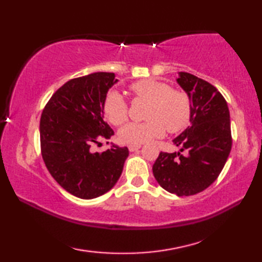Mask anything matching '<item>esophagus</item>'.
<instances>
[{"label":"esophagus","mask_w":262,"mask_h":262,"mask_svg":"<svg viewBox=\"0 0 262 262\" xmlns=\"http://www.w3.org/2000/svg\"><path fill=\"white\" fill-rule=\"evenodd\" d=\"M142 146L141 145H129L128 146V149H129L130 152H135L137 149H140Z\"/></svg>","instance_id":"34e87169"}]
</instances>
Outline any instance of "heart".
I'll return each instance as SVG.
<instances>
[{
  "mask_svg": "<svg viewBox=\"0 0 262 262\" xmlns=\"http://www.w3.org/2000/svg\"><path fill=\"white\" fill-rule=\"evenodd\" d=\"M130 91L135 98L144 99L151 102L144 122H129L119 130V140L132 145L153 141L162 137L168 129L170 133H178L185 129L191 118V101L187 93L172 90L166 83L144 79L130 85ZM129 107L117 90L108 92L103 101V114L115 126H120L128 119Z\"/></svg>",
  "mask_w": 262,
  "mask_h": 262,
  "instance_id": "obj_1",
  "label": "heart"
}]
</instances>
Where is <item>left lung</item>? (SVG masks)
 <instances>
[{"label": "left lung", "instance_id": "left-lung-1", "mask_svg": "<svg viewBox=\"0 0 262 262\" xmlns=\"http://www.w3.org/2000/svg\"><path fill=\"white\" fill-rule=\"evenodd\" d=\"M191 101L190 126L176 137L179 152H161L153 164L159 185L177 196H192L213 183L232 147L230 111L224 97L207 81L179 72L177 79Z\"/></svg>", "mask_w": 262, "mask_h": 262}]
</instances>
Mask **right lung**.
I'll use <instances>...</instances> for the list:
<instances>
[{
  "label": "right lung",
  "instance_id": "right-lung-1",
  "mask_svg": "<svg viewBox=\"0 0 262 262\" xmlns=\"http://www.w3.org/2000/svg\"><path fill=\"white\" fill-rule=\"evenodd\" d=\"M117 82L107 72L76 77L60 86L42 110L39 132L43 162L60 187L81 199L109 191L129 154L127 147L117 145L92 152L100 140L114 135L103 119V101Z\"/></svg>",
  "mask_w": 262,
  "mask_h": 262
}]
</instances>
